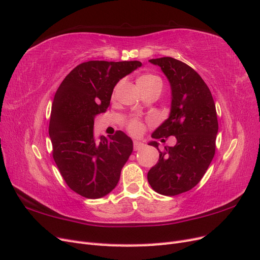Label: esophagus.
Masks as SVG:
<instances>
[{"instance_id": "34e87169", "label": "esophagus", "mask_w": 260, "mask_h": 260, "mask_svg": "<svg viewBox=\"0 0 260 260\" xmlns=\"http://www.w3.org/2000/svg\"><path fill=\"white\" fill-rule=\"evenodd\" d=\"M145 147V144L140 140H134V148L135 150H140Z\"/></svg>"}]
</instances>
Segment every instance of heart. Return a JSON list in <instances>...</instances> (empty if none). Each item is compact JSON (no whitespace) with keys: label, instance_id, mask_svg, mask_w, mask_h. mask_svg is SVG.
Segmentation results:
<instances>
[{"label":"heart","instance_id":"b5f03b06","mask_svg":"<svg viewBox=\"0 0 260 260\" xmlns=\"http://www.w3.org/2000/svg\"><path fill=\"white\" fill-rule=\"evenodd\" d=\"M154 81H160V79H158L156 75H153V74H146V75H142V77H140L138 79L137 83L138 84H148V83H151ZM141 128H142L141 123L137 120H134L129 125V129L134 134H138L141 131Z\"/></svg>","mask_w":260,"mask_h":260}]
</instances>
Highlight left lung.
I'll return each mask as SVG.
<instances>
[{
	"mask_svg": "<svg viewBox=\"0 0 260 260\" xmlns=\"http://www.w3.org/2000/svg\"><path fill=\"white\" fill-rule=\"evenodd\" d=\"M149 62L160 67L171 86L170 115L151 137L175 136L177 141L160 151L158 162L148 172V181L157 193L177 196L197 186L213 160L218 134L216 107L205 82L188 64L172 57ZM149 145L158 150L155 140Z\"/></svg>",
	"mask_w": 260,
	"mask_h": 260,
	"instance_id": "1",
	"label": "left lung"
}]
</instances>
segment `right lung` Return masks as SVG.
<instances>
[{"label": "right lung", "instance_id": "add662e5", "mask_svg": "<svg viewBox=\"0 0 260 260\" xmlns=\"http://www.w3.org/2000/svg\"><path fill=\"white\" fill-rule=\"evenodd\" d=\"M141 64L138 60L83 62L56 91L48 128L53 157L67 185L82 197L110 193L133 152V140L122 131L95 140L93 128L96 116L110 105L118 82Z\"/></svg>", "mask_w": 260, "mask_h": 260}]
</instances>
